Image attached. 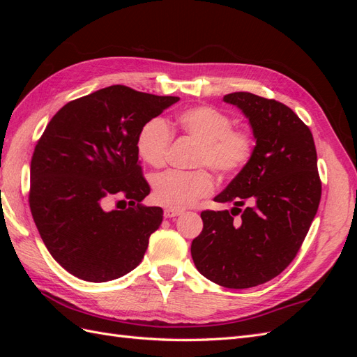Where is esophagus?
<instances>
[{
  "mask_svg": "<svg viewBox=\"0 0 357 357\" xmlns=\"http://www.w3.org/2000/svg\"><path fill=\"white\" fill-rule=\"evenodd\" d=\"M183 211L181 210H176V208H165L164 211V215L167 219H171V218H177V215H180Z\"/></svg>",
  "mask_w": 357,
  "mask_h": 357,
  "instance_id": "34e87169",
  "label": "esophagus"
}]
</instances>
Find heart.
Listing matches in <instances>:
<instances>
[{
    "label": "heart",
    "mask_w": 357,
    "mask_h": 357,
    "mask_svg": "<svg viewBox=\"0 0 357 357\" xmlns=\"http://www.w3.org/2000/svg\"><path fill=\"white\" fill-rule=\"evenodd\" d=\"M181 134L198 143L195 167H208L220 177L243 171L255 155L256 139L247 129L232 128V119L210 105L192 107L176 121ZM172 132L159 117L150 119L137 135V152L146 164L159 168L165 164ZM214 181L207 169L190 172L165 171L153 178V199L168 208H188L208 197Z\"/></svg>",
    "instance_id": "heart-1"
}]
</instances>
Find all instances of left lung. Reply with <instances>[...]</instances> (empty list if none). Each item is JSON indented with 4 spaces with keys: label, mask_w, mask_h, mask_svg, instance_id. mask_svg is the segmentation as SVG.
Wrapping results in <instances>:
<instances>
[{
    "label": "left lung",
    "mask_w": 357,
    "mask_h": 357,
    "mask_svg": "<svg viewBox=\"0 0 357 357\" xmlns=\"http://www.w3.org/2000/svg\"><path fill=\"white\" fill-rule=\"evenodd\" d=\"M223 101L245 114L256 149L250 164L214 198L235 207L201 213L204 228L190 253L213 283L248 289L273 280L294 261L317 213L321 181L310 128L287 105L250 92L228 93Z\"/></svg>",
    "instance_id": "left-lung-1"
}]
</instances>
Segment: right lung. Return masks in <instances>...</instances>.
Wrapping results in <instances>:
<instances>
[{
    "mask_svg": "<svg viewBox=\"0 0 357 357\" xmlns=\"http://www.w3.org/2000/svg\"><path fill=\"white\" fill-rule=\"evenodd\" d=\"M178 100L109 86L63 105L40 137L31 159L32 219L53 259L74 277L104 283L142 262L164 211L139 204L150 186L137 135ZM112 196L128 207L105 212Z\"/></svg>",
    "mask_w": 357,
    "mask_h": 357,
    "instance_id": "1",
    "label": "right lung"
}]
</instances>
